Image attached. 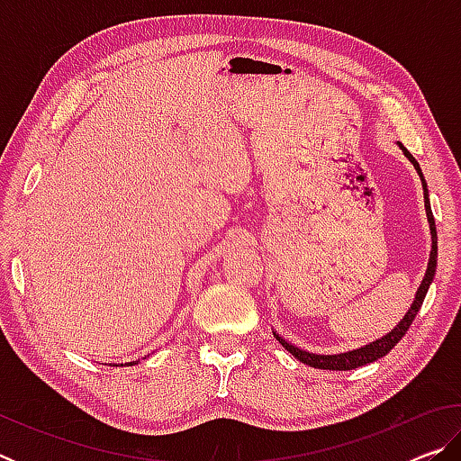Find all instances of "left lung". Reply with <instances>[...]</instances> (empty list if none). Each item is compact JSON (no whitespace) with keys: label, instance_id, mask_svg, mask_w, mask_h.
Wrapping results in <instances>:
<instances>
[{"label":"left lung","instance_id":"obj_1","mask_svg":"<svg viewBox=\"0 0 461 461\" xmlns=\"http://www.w3.org/2000/svg\"><path fill=\"white\" fill-rule=\"evenodd\" d=\"M402 148L404 156H409V160L412 162V167L417 168V173L420 176V183H423V189H425V209H427V217H429V225H431V238H433V246H431V256H429V267L425 272V278L423 283H420L419 291L415 301H412V305L409 309V313L404 315L402 321L394 327L393 331L386 333L384 338H380L376 341H372L370 346L360 348V349H354V352H346V354H331V356H325V354H313V352H307V349H301L293 346V343H288L286 339L280 338V335L275 331V338L278 339V343H283V348H286L288 352H291L296 360H301L303 364H309L313 366V368H321V370H354V368H360L364 364H370V362H376L378 357L386 356L390 349H393L396 343H399L404 333L409 331L411 323L415 321V317L419 313L420 305H423L425 301V294L429 291V285H431V280L435 276V267H437V230H435V220H433V212H431V205H429V194H427V185H425V178L423 173H420V167L419 162L412 158V154L407 150V148Z\"/></svg>","mask_w":461,"mask_h":461}]
</instances>
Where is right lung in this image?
I'll use <instances>...</instances> for the list:
<instances>
[{
	"instance_id": "1",
	"label": "right lung",
	"mask_w": 461,
	"mask_h": 461,
	"mask_svg": "<svg viewBox=\"0 0 461 461\" xmlns=\"http://www.w3.org/2000/svg\"><path fill=\"white\" fill-rule=\"evenodd\" d=\"M136 362H138V360H136ZM131 364H134V362H130V366H131Z\"/></svg>"
}]
</instances>
